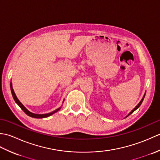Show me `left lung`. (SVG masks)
<instances>
[{
	"instance_id": "1",
	"label": "left lung",
	"mask_w": 160,
	"mask_h": 160,
	"mask_svg": "<svg viewBox=\"0 0 160 160\" xmlns=\"http://www.w3.org/2000/svg\"><path fill=\"white\" fill-rule=\"evenodd\" d=\"M144 96H145V95H144ZM144 96L143 97V98H142V100H141V101L140 102V103H139V104H138L137 105V106H136V107H135V108H134V109H133V110H132V111L131 112V113H129V114H128V115H131V113H133V112H134V111H135V110H136V109H137V108H138L139 107H140V105H141V104L142 103V102H143V100H144Z\"/></svg>"
}]
</instances>
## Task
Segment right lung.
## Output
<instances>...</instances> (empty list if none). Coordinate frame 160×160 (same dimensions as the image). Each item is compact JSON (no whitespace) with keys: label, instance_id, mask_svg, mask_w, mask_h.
Here are the masks:
<instances>
[{"label":"right lung","instance_id":"right-lung-1","mask_svg":"<svg viewBox=\"0 0 160 160\" xmlns=\"http://www.w3.org/2000/svg\"><path fill=\"white\" fill-rule=\"evenodd\" d=\"M10 87H11V91H12V96H13V99H14L15 102H16V104L18 105V106L20 107V108H21V109H22L24 112H25V113L27 115H29V116H30V117L34 118H47V117L50 116V115H52V114L55 113L56 112H57L58 111H59V110L60 109V108H58V109H56V110H55V111H52V112H51V113H47V114H35V113H31V112H29L28 109H27V108L23 106L21 102H20L18 100V98H17V97H16V94H15V93H14V91H13V88H12V83H10Z\"/></svg>","mask_w":160,"mask_h":160}]
</instances>
